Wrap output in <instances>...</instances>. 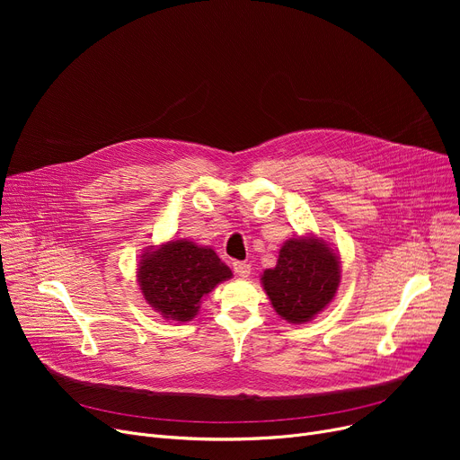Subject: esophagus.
Returning <instances> with one entry per match:
<instances>
[{
  "label": "esophagus",
  "mask_w": 460,
  "mask_h": 460,
  "mask_svg": "<svg viewBox=\"0 0 460 460\" xmlns=\"http://www.w3.org/2000/svg\"><path fill=\"white\" fill-rule=\"evenodd\" d=\"M233 270H234V274L240 276V278H248L250 272H252V264H248V262H244V261H234V262H233Z\"/></svg>",
  "instance_id": "34e87169"
}]
</instances>
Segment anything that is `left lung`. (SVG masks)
Returning a JSON list of instances; mask_svg holds the SVG:
<instances>
[{
	"label": "left lung",
	"mask_w": 460,
	"mask_h": 460,
	"mask_svg": "<svg viewBox=\"0 0 460 460\" xmlns=\"http://www.w3.org/2000/svg\"><path fill=\"white\" fill-rule=\"evenodd\" d=\"M340 261L317 238L287 240L278 264L264 270L262 285L279 317L307 323L323 311L340 287Z\"/></svg>",
	"instance_id": "8db88e82"
}]
</instances>
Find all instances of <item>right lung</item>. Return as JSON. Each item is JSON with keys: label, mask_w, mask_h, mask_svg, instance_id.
Masks as SVG:
<instances>
[{"label": "right lung", "mask_w": 460, "mask_h": 460, "mask_svg": "<svg viewBox=\"0 0 460 460\" xmlns=\"http://www.w3.org/2000/svg\"><path fill=\"white\" fill-rule=\"evenodd\" d=\"M231 276L214 250L188 240H175L145 253L137 269L143 298L165 319L181 323L196 317L203 296Z\"/></svg>", "instance_id": "1"}]
</instances>
